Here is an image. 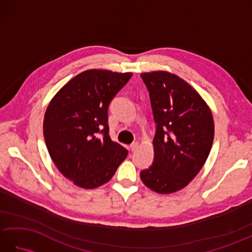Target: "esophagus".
Segmentation results:
<instances>
[{"label": "esophagus", "mask_w": 252, "mask_h": 252, "mask_svg": "<svg viewBox=\"0 0 252 252\" xmlns=\"http://www.w3.org/2000/svg\"><path fill=\"white\" fill-rule=\"evenodd\" d=\"M137 146H138V144H137L136 142H135V143H132L131 145H130V151H131V152H134L135 149L137 148Z\"/></svg>", "instance_id": "1"}]
</instances>
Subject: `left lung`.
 Here are the masks:
<instances>
[{"instance_id":"left-lung-1","label":"left lung","mask_w":252,"mask_h":252,"mask_svg":"<svg viewBox=\"0 0 252 252\" xmlns=\"http://www.w3.org/2000/svg\"><path fill=\"white\" fill-rule=\"evenodd\" d=\"M151 98L156 132L154 161L141 171L143 183L159 194L178 191L199 172L211 151V111L183 79L165 71L142 73Z\"/></svg>"}]
</instances>
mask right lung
<instances>
[{
	"instance_id": "right-lung-1",
	"label": "right lung",
	"mask_w": 252,
	"mask_h": 252,
	"mask_svg": "<svg viewBox=\"0 0 252 252\" xmlns=\"http://www.w3.org/2000/svg\"><path fill=\"white\" fill-rule=\"evenodd\" d=\"M131 77L130 72L83 71L47 107L43 122L47 151L62 174L82 189L107 183L126 158V149L109 136L108 108Z\"/></svg>"
}]
</instances>
